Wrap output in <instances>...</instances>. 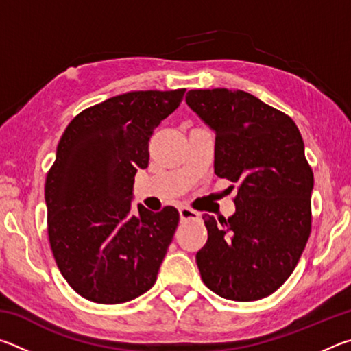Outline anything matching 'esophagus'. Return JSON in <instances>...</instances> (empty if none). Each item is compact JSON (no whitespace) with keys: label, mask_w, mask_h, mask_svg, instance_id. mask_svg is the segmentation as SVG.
Masks as SVG:
<instances>
[{"label":"esophagus","mask_w":351,"mask_h":351,"mask_svg":"<svg viewBox=\"0 0 351 351\" xmlns=\"http://www.w3.org/2000/svg\"><path fill=\"white\" fill-rule=\"evenodd\" d=\"M180 217H181V221H190V219H198L199 213L195 212L193 209H190V207H181Z\"/></svg>","instance_id":"34e87169"}]
</instances>
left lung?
<instances>
[{"label":"left lung","instance_id":"obj_1","mask_svg":"<svg viewBox=\"0 0 351 351\" xmlns=\"http://www.w3.org/2000/svg\"><path fill=\"white\" fill-rule=\"evenodd\" d=\"M186 102L215 132V175L239 182L232 217H203L201 278L224 299H263L293 274L310 239L314 176L304 139L288 114L245 91L192 90Z\"/></svg>","mask_w":351,"mask_h":351}]
</instances>
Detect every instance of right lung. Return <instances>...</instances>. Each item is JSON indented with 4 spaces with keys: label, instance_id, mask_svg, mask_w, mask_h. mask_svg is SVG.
<instances>
[{
    "label": "right lung",
    "instance_id": "obj_1",
    "mask_svg": "<svg viewBox=\"0 0 351 351\" xmlns=\"http://www.w3.org/2000/svg\"><path fill=\"white\" fill-rule=\"evenodd\" d=\"M175 91H132L79 112L64 130L47 171V235L56 263L77 294L96 304L133 300L156 282L180 223L167 206L132 210L148 141L182 102Z\"/></svg>",
    "mask_w": 351,
    "mask_h": 351
}]
</instances>
